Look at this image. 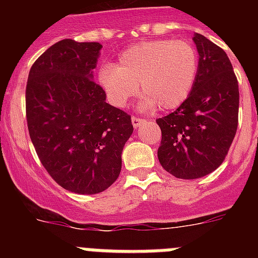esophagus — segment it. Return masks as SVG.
<instances>
[{"instance_id":"34e87169","label":"esophagus","mask_w":258,"mask_h":258,"mask_svg":"<svg viewBox=\"0 0 258 258\" xmlns=\"http://www.w3.org/2000/svg\"><path fill=\"white\" fill-rule=\"evenodd\" d=\"M143 122H146L145 118L136 117V116H133V117H132V124H133L134 127H140Z\"/></svg>"}]
</instances>
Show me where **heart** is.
<instances>
[{"mask_svg":"<svg viewBox=\"0 0 258 258\" xmlns=\"http://www.w3.org/2000/svg\"><path fill=\"white\" fill-rule=\"evenodd\" d=\"M198 51L186 41H145L127 47L113 64L102 66L97 81L107 101L121 108L131 98L142 94L140 106L164 111L178 108L197 83Z\"/></svg>","mask_w":258,"mask_h":258,"instance_id":"b5f03b06","label":"heart"}]
</instances>
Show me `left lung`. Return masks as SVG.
Here are the masks:
<instances>
[{"mask_svg":"<svg viewBox=\"0 0 258 258\" xmlns=\"http://www.w3.org/2000/svg\"><path fill=\"white\" fill-rule=\"evenodd\" d=\"M199 70L192 92L174 112L157 118V157L168 173L195 179L225 160L238 129L239 86L231 61L220 46L195 33Z\"/></svg>","mask_w":258,"mask_h":258,"instance_id":"1","label":"left lung"}]
</instances>
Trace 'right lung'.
I'll return each mask as SVG.
<instances>
[{
    "mask_svg": "<svg viewBox=\"0 0 258 258\" xmlns=\"http://www.w3.org/2000/svg\"><path fill=\"white\" fill-rule=\"evenodd\" d=\"M99 42L61 40L37 58L26 89L27 124L41 164L66 190L92 195L121 170L131 115L106 103L93 80Z\"/></svg>",
    "mask_w": 258,
    "mask_h": 258,
    "instance_id": "obj_1",
    "label": "right lung"
}]
</instances>
